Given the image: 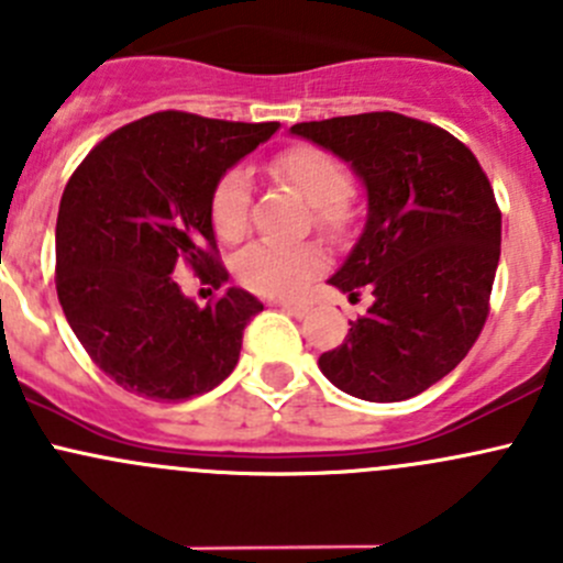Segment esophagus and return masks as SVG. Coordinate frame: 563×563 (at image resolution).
<instances>
[{"mask_svg":"<svg viewBox=\"0 0 563 563\" xmlns=\"http://www.w3.org/2000/svg\"><path fill=\"white\" fill-rule=\"evenodd\" d=\"M275 305L291 316H305L310 310L308 302H297V299H275Z\"/></svg>","mask_w":563,"mask_h":563,"instance_id":"obj_1","label":"esophagus"}]
</instances>
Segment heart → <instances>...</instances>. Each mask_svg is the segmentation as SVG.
<instances>
[{
    "label": "heart",
    "instance_id": "b5f03b06",
    "mask_svg": "<svg viewBox=\"0 0 563 563\" xmlns=\"http://www.w3.org/2000/svg\"><path fill=\"white\" fill-rule=\"evenodd\" d=\"M269 172L291 185L305 201H310V218L318 231L332 240L351 234L356 220L351 201L349 166L329 150L316 144H294L277 152ZM250 218V176L242 168H231L214 181L209 196V223L223 242L245 236ZM323 266V250L318 245H275L255 242L236 258V277L250 291L269 297H294L305 283Z\"/></svg>",
    "mask_w": 563,
    "mask_h": 563
}]
</instances>
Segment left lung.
<instances>
[{"instance_id":"obj_1","label":"left lung","mask_w":563,"mask_h":563,"mask_svg":"<svg viewBox=\"0 0 563 563\" xmlns=\"http://www.w3.org/2000/svg\"><path fill=\"white\" fill-rule=\"evenodd\" d=\"M291 133L351 163L367 223L332 286L376 302L318 367L371 402L419 395L479 338L501 255V209L474 152L439 124L395 111L299 122Z\"/></svg>"}]
</instances>
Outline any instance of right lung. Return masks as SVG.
Instances as JSON below:
<instances>
[{"instance_id":"1","label":"right lung","mask_w":563,"mask_h":563,"mask_svg":"<svg viewBox=\"0 0 563 563\" xmlns=\"http://www.w3.org/2000/svg\"><path fill=\"white\" fill-rule=\"evenodd\" d=\"M280 128L157 111L106 135L67 181L56 218V297L89 360L150 400L214 389L240 362L264 305L229 288L198 308L174 280L192 269L220 288L209 196Z\"/></svg>"}]
</instances>
